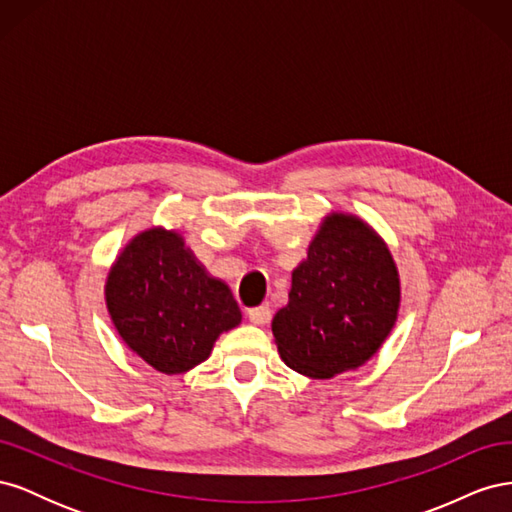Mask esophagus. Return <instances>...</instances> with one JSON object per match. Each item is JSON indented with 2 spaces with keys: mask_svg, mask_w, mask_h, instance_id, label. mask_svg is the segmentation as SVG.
Returning a JSON list of instances; mask_svg holds the SVG:
<instances>
[{
  "mask_svg": "<svg viewBox=\"0 0 512 512\" xmlns=\"http://www.w3.org/2000/svg\"><path fill=\"white\" fill-rule=\"evenodd\" d=\"M247 318H250L254 324H258V327H262V324H267L271 320V307H269V303L247 309Z\"/></svg>",
  "mask_w": 512,
  "mask_h": 512,
  "instance_id": "obj_1",
  "label": "esophagus"
}]
</instances>
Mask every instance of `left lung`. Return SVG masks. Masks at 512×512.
I'll return each instance as SVG.
<instances>
[{
	"label": "left lung",
	"mask_w": 512,
	"mask_h": 512,
	"mask_svg": "<svg viewBox=\"0 0 512 512\" xmlns=\"http://www.w3.org/2000/svg\"><path fill=\"white\" fill-rule=\"evenodd\" d=\"M399 303L389 245L356 215L331 211L292 271L288 303L273 316L277 352L316 380L359 369L393 331Z\"/></svg>",
	"instance_id": "left-lung-1"
}]
</instances>
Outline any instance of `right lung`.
<instances>
[{"instance_id":"1","label":"right lung","mask_w":512,"mask_h":512,"mask_svg":"<svg viewBox=\"0 0 512 512\" xmlns=\"http://www.w3.org/2000/svg\"><path fill=\"white\" fill-rule=\"evenodd\" d=\"M104 299L123 344L166 376L207 361L215 339L241 324L228 284L162 226L138 232L119 252Z\"/></svg>"}]
</instances>
